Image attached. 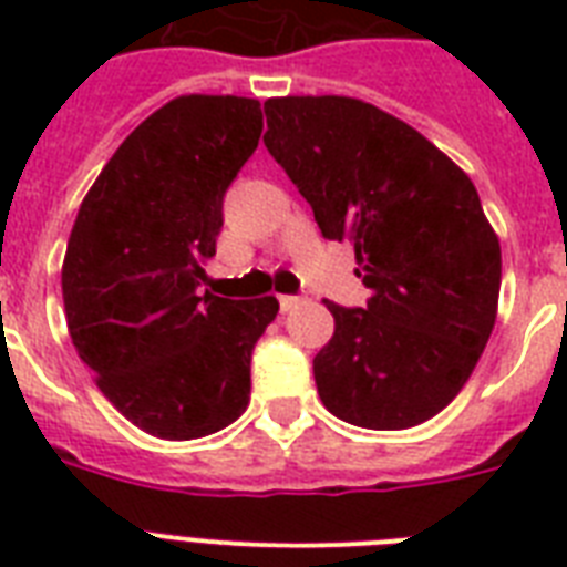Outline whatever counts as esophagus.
Returning <instances> with one entry per match:
<instances>
[{"label":"esophagus","instance_id":"obj_1","mask_svg":"<svg viewBox=\"0 0 567 567\" xmlns=\"http://www.w3.org/2000/svg\"><path fill=\"white\" fill-rule=\"evenodd\" d=\"M297 297H291V293H282V297H279V309L282 311H291V309H297Z\"/></svg>","mask_w":567,"mask_h":567}]
</instances>
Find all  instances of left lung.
I'll list each match as a JSON object with an SVG mask.
<instances>
[{"label":"left lung","instance_id":"8db88e82","mask_svg":"<svg viewBox=\"0 0 567 567\" xmlns=\"http://www.w3.org/2000/svg\"><path fill=\"white\" fill-rule=\"evenodd\" d=\"M265 146L311 205L320 235L350 238L364 309L336 318L315 355L329 412L364 430L439 414L480 362L497 318L501 244L474 182L377 105L350 96L267 100Z\"/></svg>","mask_w":567,"mask_h":567}]
</instances>
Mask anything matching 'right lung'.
Returning a JSON list of instances; mask_svg holds the SVG:
<instances>
[{
	"label": "right lung",
	"instance_id": "add662e5",
	"mask_svg": "<svg viewBox=\"0 0 567 567\" xmlns=\"http://www.w3.org/2000/svg\"><path fill=\"white\" fill-rule=\"evenodd\" d=\"M258 137V100L167 102L102 167L66 244L61 288L79 359L114 409L158 439L212 435L249 403L252 347L279 302L199 288L223 196Z\"/></svg>",
	"mask_w": 567,
	"mask_h": 567
}]
</instances>
